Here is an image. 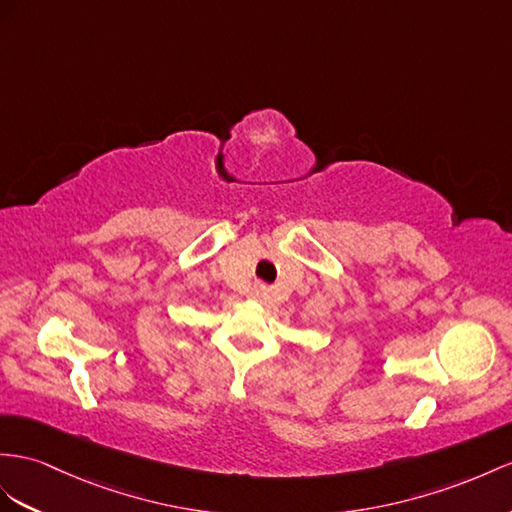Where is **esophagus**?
<instances>
[{
	"label": "esophagus",
	"mask_w": 512,
	"mask_h": 512,
	"mask_svg": "<svg viewBox=\"0 0 512 512\" xmlns=\"http://www.w3.org/2000/svg\"><path fill=\"white\" fill-rule=\"evenodd\" d=\"M251 298H253V300H259V303H272V300H274V292L270 290L268 285H264V283H255L253 290H251Z\"/></svg>",
	"instance_id": "esophagus-1"
}]
</instances>
